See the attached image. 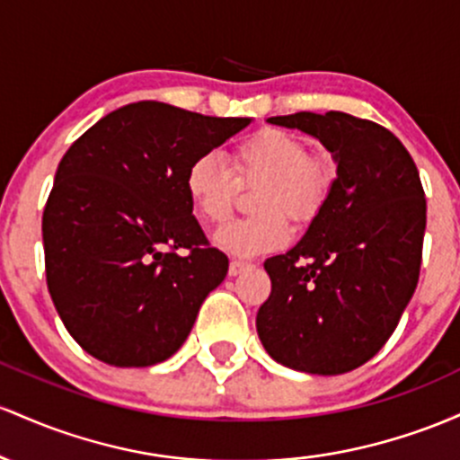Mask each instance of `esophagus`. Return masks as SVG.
Returning a JSON list of instances; mask_svg holds the SVG:
<instances>
[{
    "mask_svg": "<svg viewBox=\"0 0 460 460\" xmlns=\"http://www.w3.org/2000/svg\"><path fill=\"white\" fill-rule=\"evenodd\" d=\"M252 262H245V261H230V267H228V273L230 276H239V273H243L245 270H250Z\"/></svg>",
    "mask_w": 460,
    "mask_h": 460,
    "instance_id": "obj_1",
    "label": "esophagus"
}]
</instances>
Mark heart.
Returning a JSON list of instances; mask_svg holds the SVG:
<instances>
[{
    "label": "heart",
    "instance_id": "heart-1",
    "mask_svg": "<svg viewBox=\"0 0 460 460\" xmlns=\"http://www.w3.org/2000/svg\"><path fill=\"white\" fill-rule=\"evenodd\" d=\"M232 173L215 156L190 163L184 189L195 215L221 226L234 210L239 189L258 187L256 217L234 221L217 232V245L232 256H258L288 241V221L306 224L317 217L337 182V167L328 156L308 152L296 134L261 128L234 143L228 152Z\"/></svg>",
    "mask_w": 460,
    "mask_h": 460
}]
</instances>
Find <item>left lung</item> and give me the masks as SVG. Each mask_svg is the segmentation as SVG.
<instances>
[{"mask_svg": "<svg viewBox=\"0 0 460 460\" xmlns=\"http://www.w3.org/2000/svg\"><path fill=\"white\" fill-rule=\"evenodd\" d=\"M271 123L334 152L337 182L302 241L265 261L271 293L258 308L262 348L285 367L337 376L389 341L420 280L426 198L400 138L348 112H296Z\"/></svg>", "mask_w": 460, "mask_h": 460, "instance_id": "1", "label": "left lung"}]
</instances>
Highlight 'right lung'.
I'll use <instances>...</instances> for the list:
<instances>
[{
    "label": "right lung",
    "instance_id": "add662e5",
    "mask_svg": "<svg viewBox=\"0 0 460 460\" xmlns=\"http://www.w3.org/2000/svg\"><path fill=\"white\" fill-rule=\"evenodd\" d=\"M250 123L137 102L66 149L43 210L45 276L71 337L115 367H149L187 341L228 256L193 217L195 158Z\"/></svg>",
    "mask_w": 460,
    "mask_h": 460
}]
</instances>
